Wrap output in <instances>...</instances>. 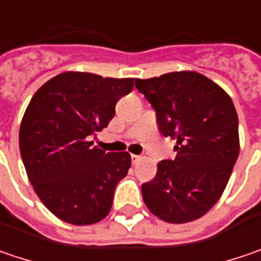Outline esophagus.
Returning a JSON list of instances; mask_svg holds the SVG:
<instances>
[{"mask_svg":"<svg viewBox=\"0 0 261 261\" xmlns=\"http://www.w3.org/2000/svg\"><path fill=\"white\" fill-rule=\"evenodd\" d=\"M140 156H137V154H131V162H133V165H136V164H139L140 162Z\"/></svg>","mask_w":261,"mask_h":261,"instance_id":"obj_1","label":"esophagus"}]
</instances>
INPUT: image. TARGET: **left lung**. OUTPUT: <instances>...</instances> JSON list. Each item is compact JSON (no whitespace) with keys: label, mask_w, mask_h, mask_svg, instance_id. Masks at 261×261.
<instances>
[{"label":"left lung","mask_w":261,"mask_h":261,"mask_svg":"<svg viewBox=\"0 0 261 261\" xmlns=\"http://www.w3.org/2000/svg\"><path fill=\"white\" fill-rule=\"evenodd\" d=\"M136 87L156 111L159 131L176 140L175 159L159 162L142 186L144 204L169 223L196 221L221 198L240 154L232 99L196 71L136 79Z\"/></svg>","instance_id":"8db88e82"}]
</instances>
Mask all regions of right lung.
I'll use <instances>...</instances> for the list:
<instances>
[{"label": "right lung", "instance_id": "right-lung-1", "mask_svg": "<svg viewBox=\"0 0 261 261\" xmlns=\"http://www.w3.org/2000/svg\"><path fill=\"white\" fill-rule=\"evenodd\" d=\"M134 79L67 71L38 89L18 133L20 154L40 201L71 225L102 221L131 166L128 152L105 153L89 136L108 127Z\"/></svg>", "mask_w": 261, "mask_h": 261}]
</instances>
